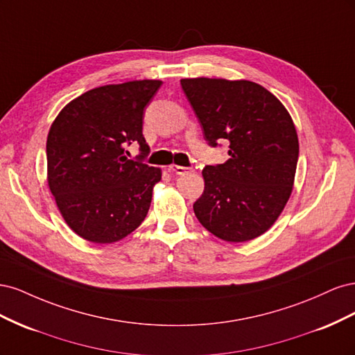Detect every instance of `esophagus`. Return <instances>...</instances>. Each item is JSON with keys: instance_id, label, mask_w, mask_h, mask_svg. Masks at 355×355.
<instances>
[{"instance_id": "obj_1", "label": "esophagus", "mask_w": 355, "mask_h": 355, "mask_svg": "<svg viewBox=\"0 0 355 355\" xmlns=\"http://www.w3.org/2000/svg\"><path fill=\"white\" fill-rule=\"evenodd\" d=\"M168 171H171V173H176V175H185V173H188V171H191V168L184 167V166H178V164H170Z\"/></svg>"}]
</instances>
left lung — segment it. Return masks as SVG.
<instances>
[{"instance_id":"obj_1","label":"left lung","mask_w":355,"mask_h":355,"mask_svg":"<svg viewBox=\"0 0 355 355\" xmlns=\"http://www.w3.org/2000/svg\"><path fill=\"white\" fill-rule=\"evenodd\" d=\"M180 84L209 145L230 144L223 164L202 168L196 216L220 240L257 239L272 227L293 191L299 141L292 116L253 81L200 77Z\"/></svg>"}]
</instances>
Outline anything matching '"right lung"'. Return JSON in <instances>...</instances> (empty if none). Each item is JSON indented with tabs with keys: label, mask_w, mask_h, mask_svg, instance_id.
Listing matches in <instances>:
<instances>
[{
	"label": "right lung",
	"mask_w": 355,
	"mask_h": 355,
	"mask_svg": "<svg viewBox=\"0 0 355 355\" xmlns=\"http://www.w3.org/2000/svg\"><path fill=\"white\" fill-rule=\"evenodd\" d=\"M159 80L108 84L63 108L47 136V182L68 227L81 239L111 244L146 218L163 171L124 155L125 144L149 151L144 110ZM142 157V155H141Z\"/></svg>",
	"instance_id": "add662e5"
}]
</instances>
